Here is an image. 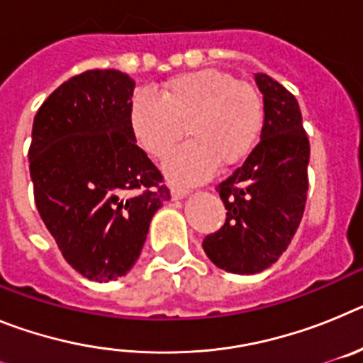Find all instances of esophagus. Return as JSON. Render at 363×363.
Here are the masks:
<instances>
[{
    "instance_id": "1",
    "label": "esophagus",
    "mask_w": 363,
    "mask_h": 363,
    "mask_svg": "<svg viewBox=\"0 0 363 363\" xmlns=\"http://www.w3.org/2000/svg\"><path fill=\"white\" fill-rule=\"evenodd\" d=\"M185 196H189V191H185V189H178V187H174L171 191V198L172 200H184Z\"/></svg>"
}]
</instances>
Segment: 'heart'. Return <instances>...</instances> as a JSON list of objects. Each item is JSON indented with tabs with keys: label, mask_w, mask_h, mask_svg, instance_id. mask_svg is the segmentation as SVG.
Wrapping results in <instances>:
<instances>
[{
	"label": "heart",
	"mask_w": 363,
	"mask_h": 363,
	"mask_svg": "<svg viewBox=\"0 0 363 363\" xmlns=\"http://www.w3.org/2000/svg\"><path fill=\"white\" fill-rule=\"evenodd\" d=\"M129 125L138 145L163 158L182 140L187 125L192 142L165 160L172 184L194 185L209 178L216 165L227 169L245 160L264 129V101L251 85L218 69L179 74L163 85L134 92Z\"/></svg>",
	"instance_id": "heart-1"
}]
</instances>
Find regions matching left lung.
<instances>
[{"instance_id": "8db88e82", "label": "left lung", "mask_w": 363, "mask_h": 363, "mask_svg": "<svg viewBox=\"0 0 363 363\" xmlns=\"http://www.w3.org/2000/svg\"><path fill=\"white\" fill-rule=\"evenodd\" d=\"M255 82L264 96L259 143L216 187L227 220L203 240L211 262L234 274L277 264L300 225L309 185V140L296 98L264 72L255 74Z\"/></svg>"}]
</instances>
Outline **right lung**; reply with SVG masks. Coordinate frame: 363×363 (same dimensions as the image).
Returning a JSON list of instances; mask_svg holds the SVG:
<instances>
[{
  "label": "right lung",
  "instance_id": "add662e5",
  "mask_svg": "<svg viewBox=\"0 0 363 363\" xmlns=\"http://www.w3.org/2000/svg\"><path fill=\"white\" fill-rule=\"evenodd\" d=\"M134 86L120 70H86L57 86L32 125L40 216L63 258L92 281L133 269L150 220L171 198L130 130Z\"/></svg>",
  "mask_w": 363,
  "mask_h": 363
}]
</instances>
